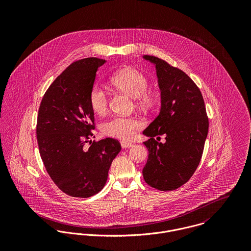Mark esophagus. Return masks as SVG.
Wrapping results in <instances>:
<instances>
[{"instance_id":"1","label":"esophagus","mask_w":251,"mask_h":251,"mask_svg":"<svg viewBox=\"0 0 251 251\" xmlns=\"http://www.w3.org/2000/svg\"><path fill=\"white\" fill-rule=\"evenodd\" d=\"M121 146L123 149H128V148H131L133 146V144L130 143V142H126V141H123L121 143Z\"/></svg>"}]
</instances>
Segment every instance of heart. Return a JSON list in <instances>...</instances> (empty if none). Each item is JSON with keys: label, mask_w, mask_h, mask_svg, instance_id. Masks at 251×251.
Listing matches in <instances>:
<instances>
[{"label": "heart", "mask_w": 251, "mask_h": 251, "mask_svg": "<svg viewBox=\"0 0 251 251\" xmlns=\"http://www.w3.org/2000/svg\"><path fill=\"white\" fill-rule=\"evenodd\" d=\"M111 84L117 90L126 94L144 107H149L153 101V96L147 92L149 82L142 72L127 68L115 73L111 78ZM89 102L91 108L97 114H102L108 106V96L106 92L98 85H95L89 95ZM141 126L140 122L133 118L114 117L102 124V132L113 138L129 140L131 139L137 128Z\"/></svg>", "instance_id": "heart-1"}]
</instances>
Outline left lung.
Listing matches in <instances>:
<instances>
[{
    "mask_svg": "<svg viewBox=\"0 0 251 251\" xmlns=\"http://www.w3.org/2000/svg\"><path fill=\"white\" fill-rule=\"evenodd\" d=\"M142 58L155 67L160 91L158 116L143 131L149 137L143 143L149 151L144 179L158 190H174L199 165L209 130L205 103L200 90L182 71L153 56ZM160 135L166 136L164 144L156 141Z\"/></svg>",
    "mask_w": 251,
    "mask_h": 251,
    "instance_id": "left-lung-1",
    "label": "left lung"
}]
</instances>
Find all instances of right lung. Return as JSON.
<instances>
[{"instance_id": "obj_1", "label": "right lung", "mask_w": 251, "mask_h": 251, "mask_svg": "<svg viewBox=\"0 0 251 251\" xmlns=\"http://www.w3.org/2000/svg\"><path fill=\"white\" fill-rule=\"evenodd\" d=\"M105 63L86 58L72 64L50 85L38 110L36 137L41 159L55 184L72 197L100 192L122 149L113 138L85 148L95 129L89 95L99 68Z\"/></svg>"}]
</instances>
